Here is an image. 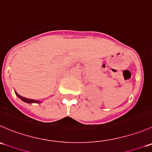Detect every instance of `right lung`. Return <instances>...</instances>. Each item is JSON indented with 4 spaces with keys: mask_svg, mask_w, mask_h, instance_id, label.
Segmentation results:
<instances>
[{
    "mask_svg": "<svg viewBox=\"0 0 152 152\" xmlns=\"http://www.w3.org/2000/svg\"><path fill=\"white\" fill-rule=\"evenodd\" d=\"M15 94L17 95V96L18 97V98H20V99H21L22 101L24 102H26V103H40L41 102L40 101H38V100L31 99H27V98H25V97L21 96H20L19 94H18L16 92H15Z\"/></svg>",
    "mask_w": 152,
    "mask_h": 152,
    "instance_id": "right-lung-1",
    "label": "right lung"
}]
</instances>
